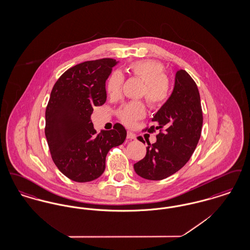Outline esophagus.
<instances>
[{
	"instance_id": "34e87169",
	"label": "esophagus",
	"mask_w": 250,
	"mask_h": 250,
	"mask_svg": "<svg viewBox=\"0 0 250 250\" xmlns=\"http://www.w3.org/2000/svg\"><path fill=\"white\" fill-rule=\"evenodd\" d=\"M126 138L128 139V140H136V135L133 133V132H130V131H128L127 132V135H126Z\"/></svg>"
}]
</instances>
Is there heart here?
Masks as SVG:
<instances>
[{
  "label": "heart",
  "instance_id": "heart-1",
  "mask_svg": "<svg viewBox=\"0 0 250 250\" xmlns=\"http://www.w3.org/2000/svg\"><path fill=\"white\" fill-rule=\"evenodd\" d=\"M131 74L144 82L142 94L148 104L153 107H161L166 103L170 94V84L165 76L162 63L154 60H143L132 62L128 66ZM124 77L120 72H113L107 83V94L119 95ZM145 115V107L142 102L133 101L121 107L119 118L125 125L131 126Z\"/></svg>",
  "mask_w": 250,
  "mask_h": 250
}]
</instances>
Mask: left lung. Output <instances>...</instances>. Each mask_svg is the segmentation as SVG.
<instances>
[{
	"label": "left lung",
	"instance_id": "8db88e82",
	"mask_svg": "<svg viewBox=\"0 0 250 250\" xmlns=\"http://www.w3.org/2000/svg\"><path fill=\"white\" fill-rule=\"evenodd\" d=\"M201 97L197 84L188 73L176 72L174 88L166 103L152 121L159 129L156 143H148L145 157L134 164L136 173L147 180L167 178L187 164L201 138L202 127ZM139 141L144 143L142 138Z\"/></svg>",
	"mask_w": 250,
	"mask_h": 250
}]
</instances>
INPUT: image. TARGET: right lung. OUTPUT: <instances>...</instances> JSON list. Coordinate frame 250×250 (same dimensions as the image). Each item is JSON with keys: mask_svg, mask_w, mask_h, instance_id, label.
<instances>
[{"mask_svg": "<svg viewBox=\"0 0 250 250\" xmlns=\"http://www.w3.org/2000/svg\"><path fill=\"white\" fill-rule=\"evenodd\" d=\"M117 63L109 58L79 63L60 77L50 93L45 135L53 162L72 181L85 183L101 176L107 152L126 138L121 124L96 135L91 121L94 107L107 100L106 81Z\"/></svg>", "mask_w": 250, "mask_h": 250, "instance_id": "add662e5", "label": "right lung"}]
</instances>
